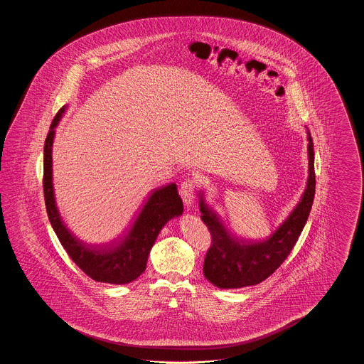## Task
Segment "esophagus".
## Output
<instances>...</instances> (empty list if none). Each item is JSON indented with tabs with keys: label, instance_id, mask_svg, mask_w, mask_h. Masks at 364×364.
Returning <instances> with one entry per match:
<instances>
[{
	"label": "esophagus",
	"instance_id": "esophagus-1",
	"mask_svg": "<svg viewBox=\"0 0 364 364\" xmlns=\"http://www.w3.org/2000/svg\"><path fill=\"white\" fill-rule=\"evenodd\" d=\"M195 180L193 178H186L180 186V196L183 198V202L187 208H190L195 199Z\"/></svg>",
	"mask_w": 364,
	"mask_h": 364
}]
</instances>
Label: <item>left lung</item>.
I'll use <instances>...</instances> for the list:
<instances>
[{"mask_svg":"<svg viewBox=\"0 0 364 364\" xmlns=\"http://www.w3.org/2000/svg\"><path fill=\"white\" fill-rule=\"evenodd\" d=\"M307 135L310 173L307 188L289 218L267 240L239 242L229 235L217 213L208 208L200 196L202 221L211 235V244L203 263V274L213 285L224 289L257 285L270 277L291 254L309 220L315 195L314 144L310 131H307Z\"/></svg>","mask_w":364,"mask_h":364,"instance_id":"8db88e82","label":"left lung"}]
</instances>
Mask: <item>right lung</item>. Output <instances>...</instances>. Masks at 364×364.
<instances>
[{
	"mask_svg": "<svg viewBox=\"0 0 364 364\" xmlns=\"http://www.w3.org/2000/svg\"><path fill=\"white\" fill-rule=\"evenodd\" d=\"M65 106L53 119L43 150V193L45 205L53 229L70 259L83 273L98 282L128 284L146 270L150 250L162 226L183 213V202L176 184H168L151 192L140 210L131 229L117 242L102 247L88 245L79 240L64 225L54 202L52 183V146L54 128L60 122Z\"/></svg>",
	"mask_w": 364,
	"mask_h": 364,
	"instance_id": "right-lung-1",
	"label": "right lung"
}]
</instances>
